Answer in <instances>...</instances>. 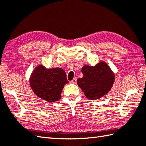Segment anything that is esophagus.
I'll use <instances>...</instances> for the list:
<instances>
[{"label":"esophagus","instance_id":"obj_1","mask_svg":"<svg viewBox=\"0 0 146 146\" xmlns=\"http://www.w3.org/2000/svg\"><path fill=\"white\" fill-rule=\"evenodd\" d=\"M70 83H76V78H74L70 82Z\"/></svg>","mask_w":146,"mask_h":146}]
</instances>
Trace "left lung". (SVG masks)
Segmentation results:
<instances>
[{
  "label": "left lung",
  "mask_w": 146,
  "mask_h": 146,
  "mask_svg": "<svg viewBox=\"0 0 146 146\" xmlns=\"http://www.w3.org/2000/svg\"><path fill=\"white\" fill-rule=\"evenodd\" d=\"M82 72L83 77L78 79L77 84L90 100L102 97L112 87L115 75L105 62H100L95 66L85 65Z\"/></svg>",
  "instance_id": "left-lung-1"
}]
</instances>
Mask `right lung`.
I'll use <instances>...</instances> for the list:
<instances>
[{
  "label": "right lung",
  "mask_w": 146,
  "mask_h": 146,
  "mask_svg": "<svg viewBox=\"0 0 146 146\" xmlns=\"http://www.w3.org/2000/svg\"><path fill=\"white\" fill-rule=\"evenodd\" d=\"M29 82L31 87L38 97L52 102L61 98V93L68 81L66 73L61 68L47 69L42 65H39L34 70Z\"/></svg>",
  "instance_id": "right-lung-1"
}]
</instances>
